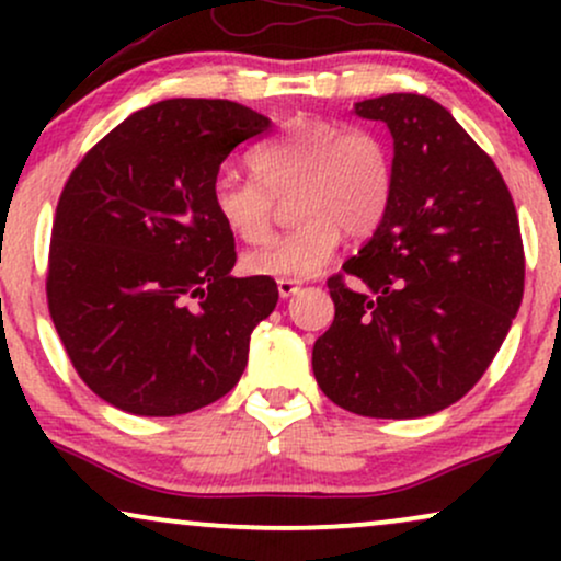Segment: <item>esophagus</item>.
I'll use <instances>...</instances> for the list:
<instances>
[{"label":"esophagus","mask_w":561,"mask_h":561,"mask_svg":"<svg viewBox=\"0 0 561 561\" xmlns=\"http://www.w3.org/2000/svg\"><path fill=\"white\" fill-rule=\"evenodd\" d=\"M276 289H279L282 298H293V295L300 289V282H295V279H279V282H276Z\"/></svg>","instance_id":"1"}]
</instances>
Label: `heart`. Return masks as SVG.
Instances as JSON below:
<instances>
[{
	"label": "heart",
	"instance_id": "obj_1",
	"mask_svg": "<svg viewBox=\"0 0 561 561\" xmlns=\"http://www.w3.org/2000/svg\"><path fill=\"white\" fill-rule=\"evenodd\" d=\"M253 179L218 173L210 210L240 242L266 240L274 197L293 196L298 227L244 253L248 274L306 279L319 274L347 237H369L388 216L396 169L390 147L369 128H345L321 118L295 121L248 158Z\"/></svg>",
	"mask_w": 561,
	"mask_h": 561
}]
</instances>
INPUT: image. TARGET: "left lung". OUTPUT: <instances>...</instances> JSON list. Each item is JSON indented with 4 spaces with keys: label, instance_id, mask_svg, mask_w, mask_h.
<instances>
[{
    "label": "left lung",
    "instance_id": "obj_1",
    "mask_svg": "<svg viewBox=\"0 0 561 561\" xmlns=\"http://www.w3.org/2000/svg\"><path fill=\"white\" fill-rule=\"evenodd\" d=\"M353 113L390 128L396 192L327 282L334 321L313 377L353 414L416 420L467 396L499 353L523 302V237L499 169L446 107L385 94Z\"/></svg>",
    "mask_w": 561,
    "mask_h": 561
}]
</instances>
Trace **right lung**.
<instances>
[{
    "label": "right lung",
    "instance_id": "obj_1",
    "mask_svg": "<svg viewBox=\"0 0 561 561\" xmlns=\"http://www.w3.org/2000/svg\"><path fill=\"white\" fill-rule=\"evenodd\" d=\"M272 121L229 100L131 113L70 173L53 227L47 300L83 382L137 416H176L240 382L272 276H231L234 237L210 184Z\"/></svg>",
    "mask_w": 561,
    "mask_h": 561
}]
</instances>
